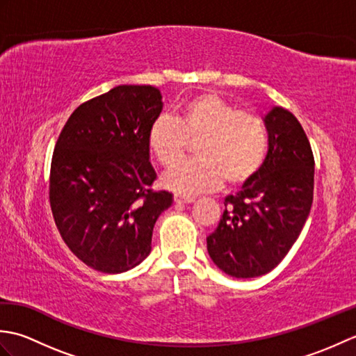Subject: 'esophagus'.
Returning <instances> with one entry per match:
<instances>
[{"instance_id": "esophagus-1", "label": "esophagus", "mask_w": 356, "mask_h": 356, "mask_svg": "<svg viewBox=\"0 0 356 356\" xmlns=\"http://www.w3.org/2000/svg\"><path fill=\"white\" fill-rule=\"evenodd\" d=\"M174 202H176V203H193L194 197H185V195L176 194V195H174Z\"/></svg>"}]
</instances>
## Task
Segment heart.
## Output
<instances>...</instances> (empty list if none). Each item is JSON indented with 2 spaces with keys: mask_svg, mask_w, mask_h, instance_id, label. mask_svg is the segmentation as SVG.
Returning <instances> with one entry per match:
<instances>
[{
  "mask_svg": "<svg viewBox=\"0 0 356 356\" xmlns=\"http://www.w3.org/2000/svg\"><path fill=\"white\" fill-rule=\"evenodd\" d=\"M198 140L197 159L175 162L187 143ZM148 147L156 161L170 166L162 184L168 190L194 195L249 182L260 171L268 151V128L260 115L238 110L216 93H202L188 101L177 118L157 116L148 130Z\"/></svg>",
  "mask_w": 356,
  "mask_h": 356,
  "instance_id": "b5f03b06",
  "label": "heart"
}]
</instances>
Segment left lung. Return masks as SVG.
<instances>
[{"label":"left lung","instance_id":"8db88e82","mask_svg":"<svg viewBox=\"0 0 356 356\" xmlns=\"http://www.w3.org/2000/svg\"><path fill=\"white\" fill-rule=\"evenodd\" d=\"M269 149L260 171L225 211L207 246L228 275L268 274L298 238L314 200V153L303 127L291 111L272 108L264 118Z\"/></svg>","mask_w":356,"mask_h":356}]
</instances>
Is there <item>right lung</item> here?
I'll list each match as a JSON object with an SVG mask.
<instances>
[{
    "label": "right lung",
    "instance_id": "right-lung-1",
    "mask_svg": "<svg viewBox=\"0 0 356 356\" xmlns=\"http://www.w3.org/2000/svg\"><path fill=\"white\" fill-rule=\"evenodd\" d=\"M162 111L151 86H119L74 110L51 156L49 199L56 228L78 259L119 274L151 252L156 220L172 203L153 190L148 130Z\"/></svg>",
    "mask_w": 356,
    "mask_h": 356
}]
</instances>
